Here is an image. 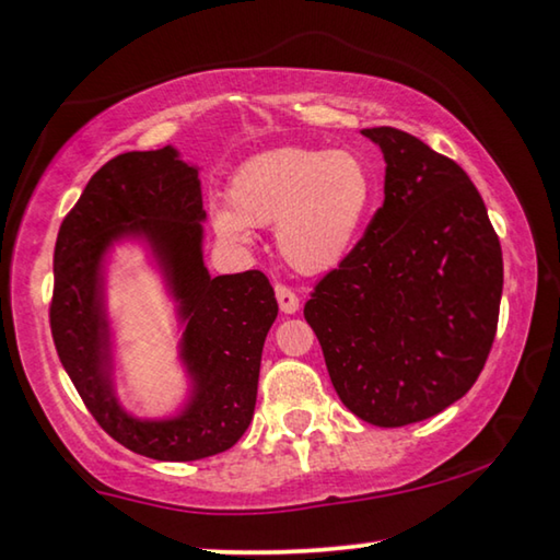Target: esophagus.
Returning <instances> with one entry per match:
<instances>
[{
  "label": "esophagus",
  "mask_w": 560,
  "mask_h": 560,
  "mask_svg": "<svg viewBox=\"0 0 560 560\" xmlns=\"http://www.w3.org/2000/svg\"><path fill=\"white\" fill-rule=\"evenodd\" d=\"M277 302H279V308L283 314H294L299 312V296L291 291L289 287H283V283H277Z\"/></svg>",
  "instance_id": "34e87169"
}]
</instances>
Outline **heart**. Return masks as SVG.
Segmentation results:
<instances>
[{"instance_id": "heart-1", "label": "heart", "mask_w": 560, "mask_h": 560, "mask_svg": "<svg viewBox=\"0 0 560 560\" xmlns=\"http://www.w3.org/2000/svg\"><path fill=\"white\" fill-rule=\"evenodd\" d=\"M374 200V173L357 150L277 148L233 173L229 206L213 208V231L231 246H248L252 226L277 223L283 261L324 273L352 252Z\"/></svg>"}]
</instances>
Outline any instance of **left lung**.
Here are the masks:
<instances>
[{"mask_svg":"<svg viewBox=\"0 0 560 560\" xmlns=\"http://www.w3.org/2000/svg\"><path fill=\"white\" fill-rule=\"evenodd\" d=\"M362 136L385 153V203L304 316L347 410L402 428L457 402L486 366L503 252L460 165L405 130Z\"/></svg>","mask_w":560,"mask_h":560,"instance_id":"left-lung-1","label":"left lung"}]
</instances>
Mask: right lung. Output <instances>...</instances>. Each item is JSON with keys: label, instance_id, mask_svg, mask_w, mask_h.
Wrapping results in <instances>:
<instances>
[{"label": "right lung", "instance_id": "add662e5", "mask_svg": "<svg viewBox=\"0 0 560 560\" xmlns=\"http://www.w3.org/2000/svg\"><path fill=\"white\" fill-rule=\"evenodd\" d=\"M203 219L198 171L165 145L107 161L57 233L49 304L57 354L100 428L153 460H200L236 445L252 424L264 339L279 314L261 271L208 277L200 254ZM130 232L151 241L187 319L182 355L195 395L173 421L125 416L109 385L102 256Z\"/></svg>", "mask_w": 560, "mask_h": 560}]
</instances>
